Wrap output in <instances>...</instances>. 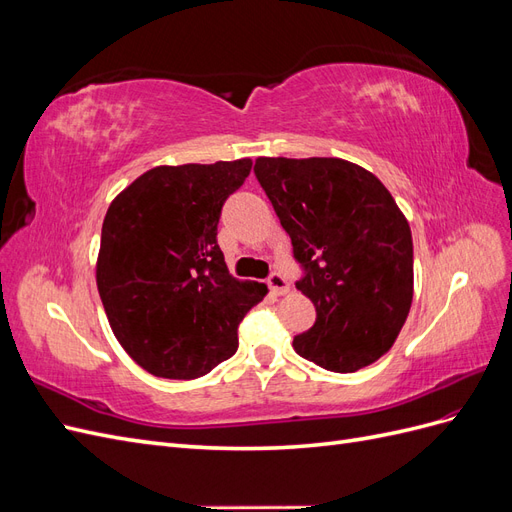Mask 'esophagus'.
<instances>
[{"label":"esophagus","mask_w":512,"mask_h":512,"mask_svg":"<svg viewBox=\"0 0 512 512\" xmlns=\"http://www.w3.org/2000/svg\"><path fill=\"white\" fill-rule=\"evenodd\" d=\"M269 288L275 292V294H286L290 290V284L286 280V275H282L280 271H273L269 275Z\"/></svg>","instance_id":"obj_1"}]
</instances>
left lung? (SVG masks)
Returning <instances> with one entry per match:
<instances>
[{"mask_svg":"<svg viewBox=\"0 0 512 512\" xmlns=\"http://www.w3.org/2000/svg\"><path fill=\"white\" fill-rule=\"evenodd\" d=\"M254 173L292 241L316 307L294 350L337 374L391 350L412 305V232L391 192L339 158H258Z\"/></svg>","mask_w":512,"mask_h":512,"instance_id":"obj_1","label":"left lung"}]
</instances>
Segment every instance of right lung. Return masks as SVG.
<instances>
[{
    "instance_id": "1",
    "label": "right lung",
    "mask_w": 512,
    "mask_h": 512,
    "mask_svg": "<svg viewBox=\"0 0 512 512\" xmlns=\"http://www.w3.org/2000/svg\"><path fill=\"white\" fill-rule=\"evenodd\" d=\"M252 160L156 166L106 211L96 267L108 324L149 374L192 380L230 359L267 286L228 273L218 245L226 198Z\"/></svg>"
}]
</instances>
